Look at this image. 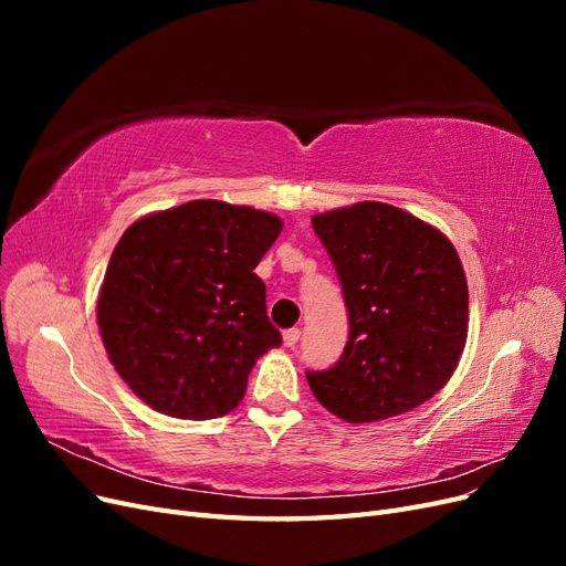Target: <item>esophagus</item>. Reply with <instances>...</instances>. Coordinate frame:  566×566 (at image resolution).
<instances>
[{
    "mask_svg": "<svg viewBox=\"0 0 566 566\" xmlns=\"http://www.w3.org/2000/svg\"><path fill=\"white\" fill-rule=\"evenodd\" d=\"M297 342H300V331H297V328H290V331L283 333V345H285V347L293 349V347L297 345Z\"/></svg>",
    "mask_w": 566,
    "mask_h": 566,
    "instance_id": "obj_1",
    "label": "esophagus"
}]
</instances>
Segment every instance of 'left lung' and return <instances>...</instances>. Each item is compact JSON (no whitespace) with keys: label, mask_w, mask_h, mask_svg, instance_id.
I'll return each instance as SVG.
<instances>
[{"label":"left lung","mask_w":566,"mask_h":566,"mask_svg":"<svg viewBox=\"0 0 566 566\" xmlns=\"http://www.w3.org/2000/svg\"><path fill=\"white\" fill-rule=\"evenodd\" d=\"M349 312V339L314 397L347 422L408 413L449 382L468 339V281L453 243L387 202L312 217Z\"/></svg>","instance_id":"obj_1"}]
</instances>
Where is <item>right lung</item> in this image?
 Returning a JSON list of instances; mask_svg holds the SVG:
<instances>
[{"label": "right lung", "instance_id": "obj_1", "mask_svg": "<svg viewBox=\"0 0 566 566\" xmlns=\"http://www.w3.org/2000/svg\"><path fill=\"white\" fill-rule=\"evenodd\" d=\"M281 229V217L248 205L191 200L119 238L98 290V333L153 410L212 420L243 401L256 358L281 347L254 273Z\"/></svg>", "mask_w": 566, "mask_h": 566}]
</instances>
